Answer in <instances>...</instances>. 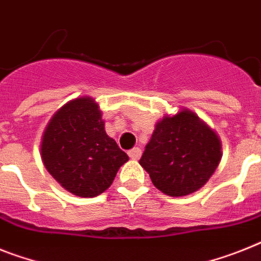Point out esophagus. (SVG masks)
<instances>
[{
  "label": "esophagus",
  "mask_w": 261,
  "mask_h": 261,
  "mask_svg": "<svg viewBox=\"0 0 261 261\" xmlns=\"http://www.w3.org/2000/svg\"><path fill=\"white\" fill-rule=\"evenodd\" d=\"M142 155V150L139 147H134L133 150L128 151V156L131 158V159H134V161H137V159H139Z\"/></svg>",
  "instance_id": "1"
}]
</instances>
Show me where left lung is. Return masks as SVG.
Returning a JSON list of instances; mask_svg holds the SVG:
<instances>
[{"label":"left lung","mask_w":261,"mask_h":261,"mask_svg":"<svg viewBox=\"0 0 261 261\" xmlns=\"http://www.w3.org/2000/svg\"><path fill=\"white\" fill-rule=\"evenodd\" d=\"M222 155L215 131L194 111L183 109L158 120L139 163L159 191L186 196L208 181Z\"/></svg>","instance_id":"left-lung-1"}]
</instances>
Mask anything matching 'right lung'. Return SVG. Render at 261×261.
Masks as SVG:
<instances>
[{"label":"right lung","instance_id":"add662e5","mask_svg":"<svg viewBox=\"0 0 261 261\" xmlns=\"http://www.w3.org/2000/svg\"><path fill=\"white\" fill-rule=\"evenodd\" d=\"M41 158L53 178L81 198L106 191L128 161L106 134L102 111L91 97L69 100L53 115L43 131Z\"/></svg>","mask_w":261,"mask_h":261}]
</instances>
